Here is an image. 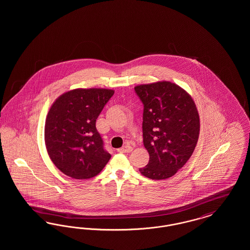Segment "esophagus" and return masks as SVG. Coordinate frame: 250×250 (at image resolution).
<instances>
[{"label": "esophagus", "mask_w": 250, "mask_h": 250, "mask_svg": "<svg viewBox=\"0 0 250 250\" xmlns=\"http://www.w3.org/2000/svg\"><path fill=\"white\" fill-rule=\"evenodd\" d=\"M132 150H133L132 146H130L129 144H126V145H125L124 147L119 148V149H118V152H119V153H130Z\"/></svg>", "instance_id": "esophagus-1"}]
</instances>
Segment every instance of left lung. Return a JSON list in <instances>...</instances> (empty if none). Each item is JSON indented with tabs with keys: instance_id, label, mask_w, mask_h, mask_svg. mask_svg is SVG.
Returning <instances> with one entry per match:
<instances>
[{
	"instance_id": "obj_1",
	"label": "left lung",
	"mask_w": 250,
	"mask_h": 250,
	"mask_svg": "<svg viewBox=\"0 0 250 250\" xmlns=\"http://www.w3.org/2000/svg\"><path fill=\"white\" fill-rule=\"evenodd\" d=\"M143 109V144L150 159L143 176H173L193 154L200 135V116L191 95L177 84L156 82L135 87Z\"/></svg>"
}]
</instances>
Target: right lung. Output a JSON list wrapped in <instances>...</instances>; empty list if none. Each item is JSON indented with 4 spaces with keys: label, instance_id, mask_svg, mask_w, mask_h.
<instances>
[{
    "label": "right lung",
    "instance_id": "1",
    "mask_svg": "<svg viewBox=\"0 0 250 250\" xmlns=\"http://www.w3.org/2000/svg\"><path fill=\"white\" fill-rule=\"evenodd\" d=\"M114 91L78 88L53 102L45 123V144L53 164L74 179L93 178L110 156L103 148L95 122Z\"/></svg>",
    "mask_w": 250,
    "mask_h": 250
}]
</instances>
